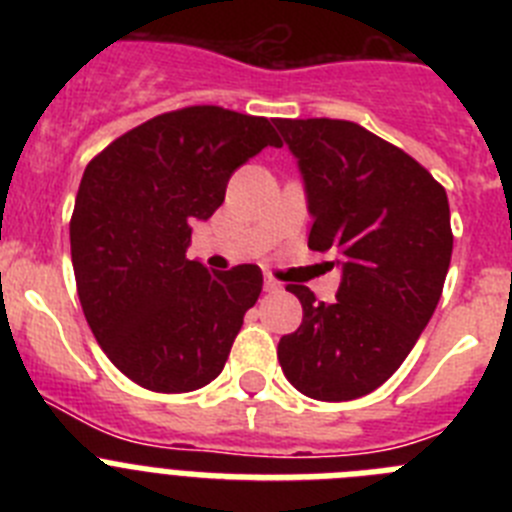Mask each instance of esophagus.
Segmentation results:
<instances>
[{
    "label": "esophagus",
    "instance_id": "1",
    "mask_svg": "<svg viewBox=\"0 0 512 512\" xmlns=\"http://www.w3.org/2000/svg\"><path fill=\"white\" fill-rule=\"evenodd\" d=\"M264 289H266V292H279V289H282V284H279L277 279L271 277V274H266V279H264Z\"/></svg>",
    "mask_w": 512,
    "mask_h": 512
}]
</instances>
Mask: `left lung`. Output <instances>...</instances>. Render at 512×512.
I'll return each mask as SVG.
<instances>
[{
  "label": "left lung",
  "mask_w": 512,
  "mask_h": 512,
  "mask_svg": "<svg viewBox=\"0 0 512 512\" xmlns=\"http://www.w3.org/2000/svg\"><path fill=\"white\" fill-rule=\"evenodd\" d=\"M305 182L307 246L336 256V302L302 284V325L279 364L312 400L369 395L400 369L441 300L451 264L446 189L408 153L348 120H277Z\"/></svg>",
  "instance_id": "obj_1"
}]
</instances>
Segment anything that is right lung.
<instances>
[{
    "label": "right lung",
    "instance_id": "obj_1",
    "mask_svg": "<svg viewBox=\"0 0 512 512\" xmlns=\"http://www.w3.org/2000/svg\"><path fill=\"white\" fill-rule=\"evenodd\" d=\"M266 146V117L200 104L128 130L81 176L71 261L81 310L107 359L153 392H192L223 372L248 307L256 264L207 271L187 259L194 220L225 200L228 179Z\"/></svg>",
    "mask_w": 512,
    "mask_h": 512
}]
</instances>
